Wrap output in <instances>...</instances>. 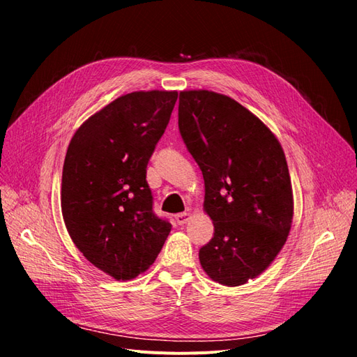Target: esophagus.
<instances>
[{
  "label": "esophagus",
  "mask_w": 357,
  "mask_h": 357,
  "mask_svg": "<svg viewBox=\"0 0 357 357\" xmlns=\"http://www.w3.org/2000/svg\"><path fill=\"white\" fill-rule=\"evenodd\" d=\"M175 220H176V222L179 225H183V224H187L191 220V213H188V212L178 213V215H175Z\"/></svg>",
  "instance_id": "1"
}]
</instances>
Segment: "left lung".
Segmentation results:
<instances>
[{"label": "left lung", "mask_w": 357, "mask_h": 357, "mask_svg": "<svg viewBox=\"0 0 357 357\" xmlns=\"http://www.w3.org/2000/svg\"><path fill=\"white\" fill-rule=\"evenodd\" d=\"M179 132L204 179L215 233L199 250L225 286L255 279L289 234L294 197L286 157L271 130L243 105L209 90L179 93Z\"/></svg>", "instance_id": "left-lung-1"}]
</instances>
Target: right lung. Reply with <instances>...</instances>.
<instances>
[{"mask_svg":"<svg viewBox=\"0 0 357 357\" xmlns=\"http://www.w3.org/2000/svg\"><path fill=\"white\" fill-rule=\"evenodd\" d=\"M178 91H133L79 126L62 172V215L75 246L103 273L130 280L149 268L172 224L153 211L146 166Z\"/></svg>","mask_w":357,"mask_h":357,"instance_id":"obj_1","label":"right lung"}]
</instances>
